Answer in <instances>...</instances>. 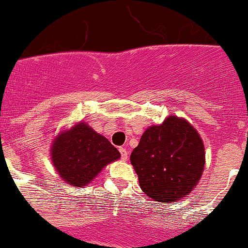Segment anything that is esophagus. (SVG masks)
Returning <instances> with one entry per match:
<instances>
[{
	"label": "esophagus",
	"mask_w": 248,
	"mask_h": 248,
	"mask_svg": "<svg viewBox=\"0 0 248 248\" xmlns=\"http://www.w3.org/2000/svg\"><path fill=\"white\" fill-rule=\"evenodd\" d=\"M119 151L120 153H121V158L124 159V160H126L127 158H128V152H127V150L124 147H119Z\"/></svg>",
	"instance_id": "1"
}]
</instances>
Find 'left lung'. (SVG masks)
Listing matches in <instances>:
<instances>
[{
  "label": "left lung",
  "mask_w": 248,
  "mask_h": 248,
  "mask_svg": "<svg viewBox=\"0 0 248 248\" xmlns=\"http://www.w3.org/2000/svg\"><path fill=\"white\" fill-rule=\"evenodd\" d=\"M204 158V146L196 129L186 120L170 116L146 129L133 150L131 163L142 191L158 202L170 203L196 186Z\"/></svg>",
  "instance_id": "obj_1"
}]
</instances>
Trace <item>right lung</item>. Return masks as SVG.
I'll return each instance as SVG.
<instances>
[{"label":"right lung","mask_w":248,"mask_h":248,"mask_svg":"<svg viewBox=\"0 0 248 248\" xmlns=\"http://www.w3.org/2000/svg\"><path fill=\"white\" fill-rule=\"evenodd\" d=\"M119 158L117 148L84 122L62 133L52 145L54 168L74 186H87L107 164Z\"/></svg>","instance_id":"obj_1"}]
</instances>
